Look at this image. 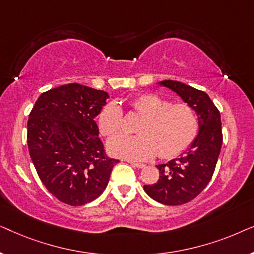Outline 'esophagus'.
<instances>
[{
  "label": "esophagus",
  "mask_w": 254,
  "mask_h": 254,
  "mask_svg": "<svg viewBox=\"0 0 254 254\" xmlns=\"http://www.w3.org/2000/svg\"><path fill=\"white\" fill-rule=\"evenodd\" d=\"M131 166H134V168H137V169H143L144 168V164L143 163H135V162H129Z\"/></svg>",
  "instance_id": "esophagus-1"
}]
</instances>
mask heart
<instances>
[{
	"instance_id": "1",
	"label": "heart",
	"mask_w": 254,
	"mask_h": 254,
	"mask_svg": "<svg viewBox=\"0 0 254 254\" xmlns=\"http://www.w3.org/2000/svg\"><path fill=\"white\" fill-rule=\"evenodd\" d=\"M135 114L142 118L135 136L118 135L111 138V154L130 161H145L159 154L171 159L185 151L197 133L199 121L195 110L187 103L171 104L154 93H143L130 100ZM99 130L104 136H113L124 128V113L116 103L103 107L98 117Z\"/></svg>"
}]
</instances>
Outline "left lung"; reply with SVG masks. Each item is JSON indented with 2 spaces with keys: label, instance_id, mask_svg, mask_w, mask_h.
<instances>
[{
  "label": "left lung",
  "instance_id": "obj_1",
  "mask_svg": "<svg viewBox=\"0 0 254 254\" xmlns=\"http://www.w3.org/2000/svg\"><path fill=\"white\" fill-rule=\"evenodd\" d=\"M159 84L171 89L190 104L199 121V133L184 155L157 165L158 182L143 186L145 193L157 202L179 206L199 195L213 177L223 140L221 116L206 92L171 79Z\"/></svg>",
  "mask_w": 254,
  "mask_h": 254
}]
</instances>
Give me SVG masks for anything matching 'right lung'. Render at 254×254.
Instances as JSON below:
<instances>
[{
	"label": "right lung",
	"mask_w": 254,
	"mask_h": 254,
	"mask_svg": "<svg viewBox=\"0 0 254 254\" xmlns=\"http://www.w3.org/2000/svg\"><path fill=\"white\" fill-rule=\"evenodd\" d=\"M109 93L69 83L41 93L27 121L38 176L61 202L82 206L106 189L118 159L105 154L95 118Z\"/></svg>",
	"instance_id": "add662e5"
}]
</instances>
